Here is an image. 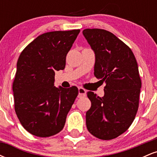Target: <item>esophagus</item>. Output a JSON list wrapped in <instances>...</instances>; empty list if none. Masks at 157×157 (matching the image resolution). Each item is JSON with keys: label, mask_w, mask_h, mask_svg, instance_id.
<instances>
[{"label": "esophagus", "mask_w": 157, "mask_h": 157, "mask_svg": "<svg viewBox=\"0 0 157 157\" xmlns=\"http://www.w3.org/2000/svg\"><path fill=\"white\" fill-rule=\"evenodd\" d=\"M78 91H79V97L86 96V91L83 89V88H81V87L79 88V89H78Z\"/></svg>", "instance_id": "esophagus-1"}]
</instances>
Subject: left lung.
<instances>
[{
    "instance_id": "obj_1",
    "label": "left lung",
    "mask_w": 157,
    "mask_h": 157,
    "mask_svg": "<svg viewBox=\"0 0 157 157\" xmlns=\"http://www.w3.org/2000/svg\"><path fill=\"white\" fill-rule=\"evenodd\" d=\"M84 37L95 53L94 76L105 95L89 91L91 106L86 112L88 131L102 140L114 139L128 129L139 108L141 79L131 49L113 34L101 29H86Z\"/></svg>"
}]
</instances>
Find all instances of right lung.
<instances>
[{
	"instance_id": "right-lung-1",
	"label": "right lung",
	"mask_w": 157,
	"mask_h": 157,
	"mask_svg": "<svg viewBox=\"0 0 157 157\" xmlns=\"http://www.w3.org/2000/svg\"><path fill=\"white\" fill-rule=\"evenodd\" d=\"M80 32L42 34L19 56L12 85L15 111L23 127L32 135L48 137L63 128L79 91L76 86H54L55 71L65 68L66 55Z\"/></svg>"
}]
</instances>
